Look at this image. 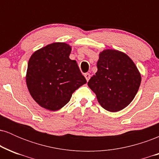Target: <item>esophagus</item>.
<instances>
[{
  "label": "esophagus",
  "mask_w": 159,
  "mask_h": 159,
  "mask_svg": "<svg viewBox=\"0 0 159 159\" xmlns=\"http://www.w3.org/2000/svg\"><path fill=\"white\" fill-rule=\"evenodd\" d=\"M84 77H85V78H86V80H87V81H88L89 80H90V73H85V74H84Z\"/></svg>",
  "instance_id": "1"
}]
</instances>
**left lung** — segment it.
Here are the masks:
<instances>
[{"instance_id":"8db88e82","label":"left lung","mask_w":159,"mask_h":159,"mask_svg":"<svg viewBox=\"0 0 159 159\" xmlns=\"http://www.w3.org/2000/svg\"><path fill=\"white\" fill-rule=\"evenodd\" d=\"M97 68L87 83L89 87L105 110H123L134 99L141 82L134 63L125 53L105 49L99 53Z\"/></svg>"}]
</instances>
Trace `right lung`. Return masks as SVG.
<instances>
[{
  "label": "right lung",
  "instance_id": "right-lung-1",
  "mask_svg": "<svg viewBox=\"0 0 159 159\" xmlns=\"http://www.w3.org/2000/svg\"><path fill=\"white\" fill-rule=\"evenodd\" d=\"M71 51L67 43H54L36 51L29 59L27 87L36 102L47 110H60L87 83L78 63L69 58Z\"/></svg>",
  "mask_w": 159,
  "mask_h": 159
}]
</instances>
